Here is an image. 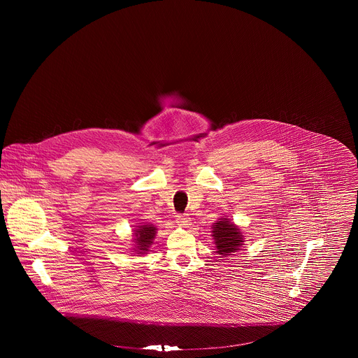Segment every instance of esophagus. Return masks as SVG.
Listing matches in <instances>:
<instances>
[{
  "label": "esophagus",
  "instance_id": "esophagus-1",
  "mask_svg": "<svg viewBox=\"0 0 358 358\" xmlns=\"http://www.w3.org/2000/svg\"><path fill=\"white\" fill-rule=\"evenodd\" d=\"M176 217H177V222L180 225H182V227L189 225V216H187V213H178Z\"/></svg>",
  "mask_w": 358,
  "mask_h": 358
}]
</instances>
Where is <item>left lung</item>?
I'll list each match as a JSON object with an SVG mask.
<instances>
[{
	"label": "left lung",
	"mask_w": 358,
	"mask_h": 358,
	"mask_svg": "<svg viewBox=\"0 0 358 358\" xmlns=\"http://www.w3.org/2000/svg\"><path fill=\"white\" fill-rule=\"evenodd\" d=\"M212 232L217 248L216 252L220 255H231L232 252L238 251L240 245H243L244 240L240 229L227 219L215 222Z\"/></svg>",
	"instance_id": "1"
}]
</instances>
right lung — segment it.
<instances>
[{"mask_svg": "<svg viewBox=\"0 0 358 358\" xmlns=\"http://www.w3.org/2000/svg\"><path fill=\"white\" fill-rule=\"evenodd\" d=\"M155 236V227L154 225H141L134 232V240L136 244V252L143 254L149 251L153 238Z\"/></svg>", "mask_w": 358, "mask_h": 358, "instance_id": "obj_1", "label": "right lung"}]
</instances>
